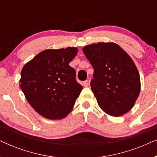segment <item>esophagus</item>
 <instances>
[{
    "label": "esophagus",
    "mask_w": 157,
    "mask_h": 157,
    "mask_svg": "<svg viewBox=\"0 0 157 157\" xmlns=\"http://www.w3.org/2000/svg\"><path fill=\"white\" fill-rule=\"evenodd\" d=\"M83 86H84V87H87L88 86H89V81L86 80V81H83Z\"/></svg>",
    "instance_id": "obj_1"
}]
</instances>
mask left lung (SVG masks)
Here are the masks:
<instances>
[{
	"instance_id": "obj_1",
	"label": "left lung",
	"mask_w": 157,
	"mask_h": 157,
	"mask_svg": "<svg viewBox=\"0 0 157 157\" xmlns=\"http://www.w3.org/2000/svg\"><path fill=\"white\" fill-rule=\"evenodd\" d=\"M83 52L94 68L90 85L100 108L117 117L129 111L141 91L139 73L129 55L111 42L87 45Z\"/></svg>"
}]
</instances>
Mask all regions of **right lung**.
I'll return each instance as SVG.
<instances>
[{"instance_id": "obj_1", "label": "right lung", "mask_w": 157, "mask_h": 157, "mask_svg": "<svg viewBox=\"0 0 157 157\" xmlns=\"http://www.w3.org/2000/svg\"><path fill=\"white\" fill-rule=\"evenodd\" d=\"M78 48L46 49L23 66L20 86L38 114L48 119L65 118L73 110L82 86L76 80V71L69 63Z\"/></svg>"}]
</instances>
